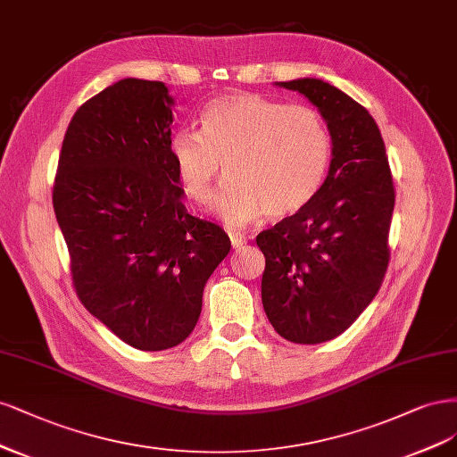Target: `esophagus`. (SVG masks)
I'll return each mask as SVG.
<instances>
[{"mask_svg":"<svg viewBox=\"0 0 457 457\" xmlns=\"http://www.w3.org/2000/svg\"><path fill=\"white\" fill-rule=\"evenodd\" d=\"M229 241H231V246L235 250H241L243 245L246 243V237H245V233H241V231H229Z\"/></svg>","mask_w":457,"mask_h":457,"instance_id":"obj_1","label":"esophagus"}]
</instances>
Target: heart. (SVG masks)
I'll return each instance as SVG.
<instances>
[{
    "label": "heart",
    "mask_w": 457,
    "mask_h": 457,
    "mask_svg": "<svg viewBox=\"0 0 457 457\" xmlns=\"http://www.w3.org/2000/svg\"><path fill=\"white\" fill-rule=\"evenodd\" d=\"M201 129L176 130L169 152L184 195L209 203L220 172L228 176L214 211L229 226L262 214L287 218L320 194L334 140L325 117L305 104L254 95L216 96L203 108Z\"/></svg>",
    "instance_id": "obj_1"
}]
</instances>
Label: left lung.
Segmentation results:
<instances>
[{
	"label": "left lung",
	"instance_id": "left-lung-1",
	"mask_svg": "<svg viewBox=\"0 0 457 457\" xmlns=\"http://www.w3.org/2000/svg\"><path fill=\"white\" fill-rule=\"evenodd\" d=\"M278 85L307 96L334 140L320 194L256 237L271 327L288 342L313 345L345 332L384 283L395 186L384 138L359 102L313 78Z\"/></svg>",
	"mask_w": 457,
	"mask_h": 457
}]
</instances>
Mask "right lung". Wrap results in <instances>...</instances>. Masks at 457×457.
<instances>
[{
	"instance_id": "1",
	"label": "right lung",
	"mask_w": 457,
	"mask_h": 457,
	"mask_svg": "<svg viewBox=\"0 0 457 457\" xmlns=\"http://www.w3.org/2000/svg\"><path fill=\"white\" fill-rule=\"evenodd\" d=\"M165 83L127 78L73 113L53 207L79 302L130 347L163 351L195 328L203 288L229 248L187 214L169 152Z\"/></svg>"
}]
</instances>
